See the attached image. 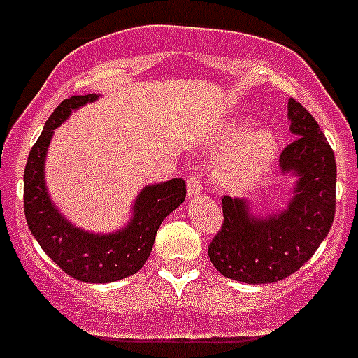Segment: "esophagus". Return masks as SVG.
<instances>
[{
	"mask_svg": "<svg viewBox=\"0 0 358 358\" xmlns=\"http://www.w3.org/2000/svg\"><path fill=\"white\" fill-rule=\"evenodd\" d=\"M186 189H188L189 199H195L202 193V182L199 179V173L192 172L188 177H186Z\"/></svg>",
	"mask_w": 358,
	"mask_h": 358,
	"instance_id": "obj_1",
	"label": "esophagus"
}]
</instances>
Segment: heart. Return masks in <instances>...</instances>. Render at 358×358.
<instances>
[{"label":"heart","mask_w":358,"mask_h":358,"mask_svg":"<svg viewBox=\"0 0 358 358\" xmlns=\"http://www.w3.org/2000/svg\"><path fill=\"white\" fill-rule=\"evenodd\" d=\"M220 149H227L216 165V181L222 188L241 189L254 185L273 165L278 140L273 131H250L241 120H232L218 136Z\"/></svg>","instance_id":"heart-1"}]
</instances>
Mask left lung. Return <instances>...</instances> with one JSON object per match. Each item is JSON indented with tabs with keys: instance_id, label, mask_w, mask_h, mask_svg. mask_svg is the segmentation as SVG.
<instances>
[{
	"instance_id": "left-lung-1",
	"label": "left lung",
	"mask_w": 358,
	"mask_h": 358,
	"mask_svg": "<svg viewBox=\"0 0 358 358\" xmlns=\"http://www.w3.org/2000/svg\"><path fill=\"white\" fill-rule=\"evenodd\" d=\"M294 140L282 150L280 172L291 176V199L270 215L252 211L247 199H222L224 225L209 245L213 266L232 280L271 284L300 270L321 245L336 215L337 166L313 115L287 101Z\"/></svg>"
}]
</instances>
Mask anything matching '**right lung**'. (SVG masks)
I'll return each instance as SVG.
<instances>
[{
  "instance_id": "obj_1",
  "label": "right lung",
  "mask_w": 358,
  "mask_h": 358,
  "mask_svg": "<svg viewBox=\"0 0 358 358\" xmlns=\"http://www.w3.org/2000/svg\"><path fill=\"white\" fill-rule=\"evenodd\" d=\"M97 99L96 94L74 96L51 113L26 163L24 215L42 250L65 273L88 284H108L131 277L145 264L162 222L185 202L186 182L173 177L166 182L143 186L134 199L133 216L115 232H90L69 222L45 186V156L55 129L72 111Z\"/></svg>"
}]
</instances>
